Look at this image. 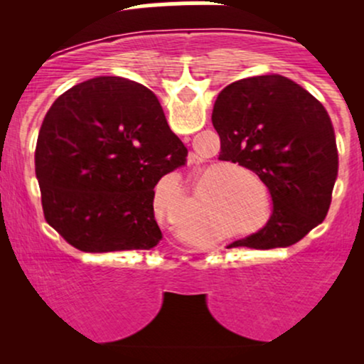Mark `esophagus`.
<instances>
[{
    "label": "esophagus",
    "instance_id": "1",
    "mask_svg": "<svg viewBox=\"0 0 364 364\" xmlns=\"http://www.w3.org/2000/svg\"><path fill=\"white\" fill-rule=\"evenodd\" d=\"M196 161V157L195 156H190V162H195Z\"/></svg>",
    "mask_w": 364,
    "mask_h": 364
}]
</instances>
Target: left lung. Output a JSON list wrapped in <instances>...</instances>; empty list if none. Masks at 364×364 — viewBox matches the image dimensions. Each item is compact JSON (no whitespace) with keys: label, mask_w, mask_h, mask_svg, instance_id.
<instances>
[{"label":"left lung","mask_w":364,"mask_h":364,"mask_svg":"<svg viewBox=\"0 0 364 364\" xmlns=\"http://www.w3.org/2000/svg\"><path fill=\"white\" fill-rule=\"evenodd\" d=\"M220 161L253 171L269 188L274 210L263 229L232 246L287 248L323 223L339 171L327 109L282 75L229 83L214 104Z\"/></svg>","instance_id":"8db88e82"}]
</instances>
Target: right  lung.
<instances>
[{
	"instance_id": "add662e5",
	"label": "right lung",
	"mask_w": 364,
	"mask_h": 364,
	"mask_svg": "<svg viewBox=\"0 0 364 364\" xmlns=\"http://www.w3.org/2000/svg\"><path fill=\"white\" fill-rule=\"evenodd\" d=\"M186 156L147 87L121 77L78 83L53 102L37 136L46 220L80 252L154 248L162 237L154 186Z\"/></svg>"
}]
</instances>
